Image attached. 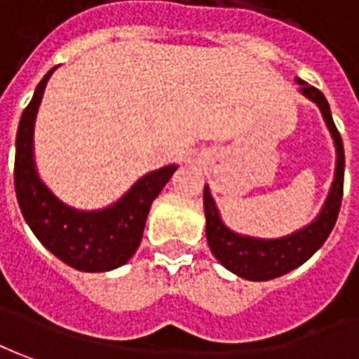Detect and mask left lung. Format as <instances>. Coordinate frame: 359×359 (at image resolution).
<instances>
[{"instance_id": "left-lung-1", "label": "left lung", "mask_w": 359, "mask_h": 359, "mask_svg": "<svg viewBox=\"0 0 359 359\" xmlns=\"http://www.w3.org/2000/svg\"><path fill=\"white\" fill-rule=\"evenodd\" d=\"M301 86L302 96H306L314 102L320 114H323L326 128L330 131L336 147V170L330 192L326 196L323 210L309 226L301 230L292 231L285 238L277 240H262L241 236L230 230L220 218L218 206L212 198L210 189L204 187V214H206V240L210 245L212 253L218 262L228 269L236 273L238 277H243L248 281H269L275 277H281L285 273L297 269L299 265L311 259L316 251L323 248L326 238L330 236L340 204H342L344 190V145L338 129L334 126L330 106L320 90L309 86L304 80L297 78Z\"/></svg>"}]
</instances>
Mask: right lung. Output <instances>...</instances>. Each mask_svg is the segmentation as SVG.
<instances>
[{
	"mask_svg": "<svg viewBox=\"0 0 359 359\" xmlns=\"http://www.w3.org/2000/svg\"><path fill=\"white\" fill-rule=\"evenodd\" d=\"M57 68V67H55ZM50 68L19 119L15 139V194L23 218L36 240L78 271H111L137 251L153 200L179 165L151 170L114 204L102 210H76L58 200L35 167L33 129Z\"/></svg>",
	"mask_w": 359,
	"mask_h": 359,
	"instance_id": "right-lung-1",
	"label": "right lung"
}]
</instances>
